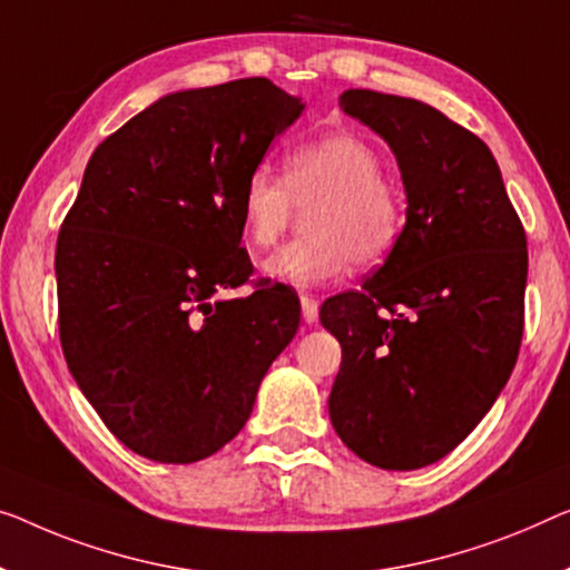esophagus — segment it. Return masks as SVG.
Returning a JSON list of instances; mask_svg holds the SVG:
<instances>
[{
  "instance_id": "1",
  "label": "esophagus",
  "mask_w": 570,
  "mask_h": 570,
  "mask_svg": "<svg viewBox=\"0 0 570 570\" xmlns=\"http://www.w3.org/2000/svg\"><path fill=\"white\" fill-rule=\"evenodd\" d=\"M302 317L307 325H314L320 320V304L309 294H302Z\"/></svg>"
}]
</instances>
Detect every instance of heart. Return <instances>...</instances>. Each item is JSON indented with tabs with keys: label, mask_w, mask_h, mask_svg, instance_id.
Returning <instances> with one entry per match:
<instances>
[{
	"label": "heart",
	"mask_w": 570,
	"mask_h": 570,
	"mask_svg": "<svg viewBox=\"0 0 570 570\" xmlns=\"http://www.w3.org/2000/svg\"><path fill=\"white\" fill-rule=\"evenodd\" d=\"M307 209V237L263 261V274L278 284L309 288L343 278L351 263L371 268L384 261L402 235L404 197L384 176L381 153L358 135L330 132L284 158L282 178L253 171L245 178L237 212L243 237L271 248Z\"/></svg>",
	"instance_id": "heart-1"
}]
</instances>
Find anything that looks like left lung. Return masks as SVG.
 I'll use <instances>...</instances> for the list:
<instances>
[{
  "label": "left lung",
  "instance_id": "obj_1",
  "mask_svg": "<svg viewBox=\"0 0 570 570\" xmlns=\"http://www.w3.org/2000/svg\"><path fill=\"white\" fill-rule=\"evenodd\" d=\"M345 115L394 150L406 223L376 274L320 320L343 363L330 420L355 455L414 471L448 455L512 376L528 237L487 142L417 99L347 89Z\"/></svg>",
  "mask_w": 570,
  "mask_h": 570
}]
</instances>
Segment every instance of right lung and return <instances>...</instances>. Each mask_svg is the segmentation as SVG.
<instances>
[{"instance_id": "obj_1", "label": "right lung", "mask_w": 570, "mask_h": 570, "mask_svg": "<svg viewBox=\"0 0 570 570\" xmlns=\"http://www.w3.org/2000/svg\"><path fill=\"white\" fill-rule=\"evenodd\" d=\"M302 99L237 79L153 101L91 153L58 233V333L109 432L158 463L202 461L248 422L299 327V299L253 274L237 197Z\"/></svg>"}]
</instances>
